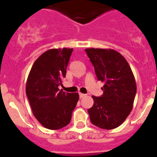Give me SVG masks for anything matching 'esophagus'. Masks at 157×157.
Segmentation results:
<instances>
[{"instance_id": "obj_1", "label": "esophagus", "mask_w": 157, "mask_h": 157, "mask_svg": "<svg viewBox=\"0 0 157 157\" xmlns=\"http://www.w3.org/2000/svg\"><path fill=\"white\" fill-rule=\"evenodd\" d=\"M84 97H86V94H82V93H80V94H79V98H84Z\"/></svg>"}]
</instances>
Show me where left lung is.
Returning <instances> with one entry per match:
<instances>
[{
  "instance_id": "obj_1",
  "label": "left lung",
  "mask_w": 157,
  "mask_h": 157,
  "mask_svg": "<svg viewBox=\"0 0 157 157\" xmlns=\"http://www.w3.org/2000/svg\"><path fill=\"white\" fill-rule=\"evenodd\" d=\"M98 79L104 82L101 97L88 109L91 123L106 130L120 127L133 109L137 86L130 65L117 51L111 48H86Z\"/></svg>"
}]
</instances>
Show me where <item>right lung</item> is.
Instances as JSON below:
<instances>
[{"instance_id": "right-lung-1", "label": "right lung", "mask_w": 157, "mask_h": 157, "mask_svg": "<svg viewBox=\"0 0 157 157\" xmlns=\"http://www.w3.org/2000/svg\"><path fill=\"white\" fill-rule=\"evenodd\" d=\"M73 48H51L37 58L26 84V94L33 114L44 127L58 130L68 125L79 99L78 93L58 88L66 76Z\"/></svg>"}]
</instances>
